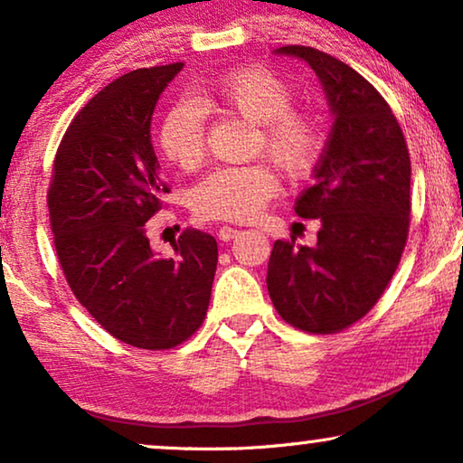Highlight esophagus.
Instances as JSON below:
<instances>
[{"instance_id": "obj_1", "label": "esophagus", "mask_w": 463, "mask_h": 463, "mask_svg": "<svg viewBox=\"0 0 463 463\" xmlns=\"http://www.w3.org/2000/svg\"><path fill=\"white\" fill-rule=\"evenodd\" d=\"M240 233V230H236V227H230V225H223L221 230L217 232V236L221 242H230V240H233Z\"/></svg>"}]
</instances>
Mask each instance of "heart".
Masks as SVG:
<instances>
[{
    "label": "heart",
    "mask_w": 463,
    "mask_h": 463,
    "mask_svg": "<svg viewBox=\"0 0 463 463\" xmlns=\"http://www.w3.org/2000/svg\"><path fill=\"white\" fill-rule=\"evenodd\" d=\"M208 97L221 109L261 126L259 147L293 179H306L325 151V132L312 113L290 109L293 90L268 69L246 67L214 81ZM160 147L181 170H195L206 156L204 116L192 100L170 107L160 124ZM278 192L268 164L223 166L206 175L194 189L192 206L200 217L246 221Z\"/></svg>",
    "instance_id": "1"
}]
</instances>
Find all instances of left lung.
<instances>
[{
  "label": "left lung",
  "instance_id": "1",
  "mask_svg": "<svg viewBox=\"0 0 463 463\" xmlns=\"http://www.w3.org/2000/svg\"><path fill=\"white\" fill-rule=\"evenodd\" d=\"M314 69L333 126L295 213L318 219L316 246L276 240L268 263L271 303L288 325L337 333L375 306L401 261L409 232L411 160L382 94L335 56L284 46Z\"/></svg>",
  "mask_w": 463,
  "mask_h": 463
}]
</instances>
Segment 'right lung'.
I'll return each instance as SVG.
<instances>
[{
  "label": "right lung",
  "instance_id": "1",
  "mask_svg": "<svg viewBox=\"0 0 463 463\" xmlns=\"http://www.w3.org/2000/svg\"><path fill=\"white\" fill-rule=\"evenodd\" d=\"M181 69H135L90 99L62 137L48 192L73 295L107 333L143 350H168L198 331L217 271L211 233L187 227L175 257L162 259L145 230L168 194L151 118Z\"/></svg>",
  "mask_w": 463,
  "mask_h": 463
}]
</instances>
